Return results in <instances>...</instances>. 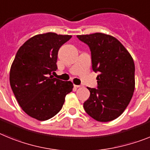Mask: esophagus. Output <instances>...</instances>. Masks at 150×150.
Returning a JSON list of instances; mask_svg holds the SVG:
<instances>
[{"label":"esophagus","mask_w":150,"mask_h":150,"mask_svg":"<svg viewBox=\"0 0 150 150\" xmlns=\"http://www.w3.org/2000/svg\"><path fill=\"white\" fill-rule=\"evenodd\" d=\"M74 86H75V88H81V85H75V84Z\"/></svg>","instance_id":"34e87169"}]
</instances>
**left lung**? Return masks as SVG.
I'll return each instance as SVG.
<instances>
[{
    "instance_id": "1",
    "label": "left lung",
    "mask_w": 150,
    "mask_h": 150,
    "mask_svg": "<svg viewBox=\"0 0 150 150\" xmlns=\"http://www.w3.org/2000/svg\"><path fill=\"white\" fill-rule=\"evenodd\" d=\"M91 52L92 69L97 75V88H88L90 97L85 112L101 122L120 116L128 106L135 88L134 62L122 43L103 33L77 35Z\"/></svg>"
}]
</instances>
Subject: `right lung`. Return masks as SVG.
Here are the masks:
<instances>
[{
	"mask_svg": "<svg viewBox=\"0 0 150 150\" xmlns=\"http://www.w3.org/2000/svg\"><path fill=\"white\" fill-rule=\"evenodd\" d=\"M71 35L53 32L33 36L19 47L10 71V83L19 106L39 121L59 112L73 84L53 78L58 51Z\"/></svg>",
	"mask_w": 150,
	"mask_h": 150,
	"instance_id": "add662e5",
	"label": "right lung"
}]
</instances>
